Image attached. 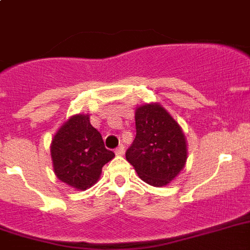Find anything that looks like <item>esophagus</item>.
<instances>
[{"label": "esophagus", "instance_id": "esophagus-1", "mask_svg": "<svg viewBox=\"0 0 250 250\" xmlns=\"http://www.w3.org/2000/svg\"><path fill=\"white\" fill-rule=\"evenodd\" d=\"M115 153H116V155H124V153H125V148H124V146H119L116 149H115Z\"/></svg>", "mask_w": 250, "mask_h": 250}]
</instances>
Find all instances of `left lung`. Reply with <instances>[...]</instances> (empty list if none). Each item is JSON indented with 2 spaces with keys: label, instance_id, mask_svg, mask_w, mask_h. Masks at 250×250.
I'll return each mask as SVG.
<instances>
[{
  "label": "left lung",
  "instance_id": "8db88e82",
  "mask_svg": "<svg viewBox=\"0 0 250 250\" xmlns=\"http://www.w3.org/2000/svg\"><path fill=\"white\" fill-rule=\"evenodd\" d=\"M135 126L136 136L126 150V161L146 183L167 186L186 164V136L159 104H146L136 108Z\"/></svg>",
  "mask_w": 250,
  "mask_h": 250
}]
</instances>
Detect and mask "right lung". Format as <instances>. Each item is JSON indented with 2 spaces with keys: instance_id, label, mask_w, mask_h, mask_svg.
<instances>
[{
  "instance_id": "obj_1",
  "label": "right lung",
  "mask_w": 250,
  "mask_h": 250,
  "mask_svg": "<svg viewBox=\"0 0 250 250\" xmlns=\"http://www.w3.org/2000/svg\"><path fill=\"white\" fill-rule=\"evenodd\" d=\"M53 168L62 182L76 189L93 186L102 167L115 157L104 148L101 134L89 123L88 115H74L59 127L50 146Z\"/></svg>"
}]
</instances>
